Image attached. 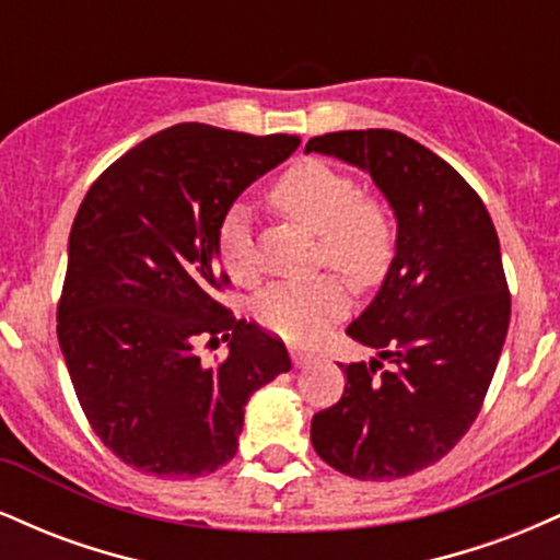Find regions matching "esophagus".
Listing matches in <instances>:
<instances>
[{
	"label": "esophagus",
	"mask_w": 560,
	"mask_h": 560,
	"mask_svg": "<svg viewBox=\"0 0 560 560\" xmlns=\"http://www.w3.org/2000/svg\"><path fill=\"white\" fill-rule=\"evenodd\" d=\"M292 361H294V365H298V369H302V365H307L313 361V355H311V352H305V350H292Z\"/></svg>",
	"instance_id": "34e87169"
}]
</instances>
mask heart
Segmentation results:
<instances>
[{
  "mask_svg": "<svg viewBox=\"0 0 560 560\" xmlns=\"http://www.w3.org/2000/svg\"><path fill=\"white\" fill-rule=\"evenodd\" d=\"M271 199L289 221L318 236V266H329L352 284L374 287L395 258V223L382 202L361 195L347 173L305 160L276 178ZM218 258L234 281L249 284L258 276L249 215L231 205L218 226ZM350 305L347 284L337 276H318L302 284H271L255 298V318L268 331L292 342H311Z\"/></svg>",
  "mask_w": 560,
  "mask_h": 560,
  "instance_id": "1",
  "label": "heart"
}]
</instances>
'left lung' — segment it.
I'll return each mask as SVG.
<instances>
[{
  "mask_svg": "<svg viewBox=\"0 0 560 560\" xmlns=\"http://www.w3.org/2000/svg\"><path fill=\"white\" fill-rule=\"evenodd\" d=\"M305 152L369 171L397 218L387 279L347 326L378 358L342 365L345 392L313 416V447L352 479L410 477L458 445L498 369L511 320L498 231L466 178L400 131L324 133Z\"/></svg>",
  "mask_w": 560,
  "mask_h": 560,
  "instance_id": "left-lung-1",
  "label": "left lung"
}]
</instances>
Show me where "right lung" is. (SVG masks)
Returning a JSON list of instances; mask_svg holds the SVG:
<instances>
[{
	"instance_id": "obj_1",
	"label": "right lung",
	"mask_w": 560,
	"mask_h": 560,
	"mask_svg": "<svg viewBox=\"0 0 560 560\" xmlns=\"http://www.w3.org/2000/svg\"><path fill=\"white\" fill-rule=\"evenodd\" d=\"M300 137L178 124L118 158L83 197L68 242L57 339L83 416L137 471L195 479L240 447L249 395L292 369L279 337L215 300L218 226ZM230 342L215 366L199 343Z\"/></svg>"
}]
</instances>
